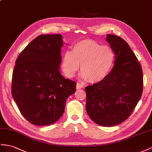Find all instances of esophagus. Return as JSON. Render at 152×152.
<instances>
[{"label":"esophagus","mask_w":152,"mask_h":152,"mask_svg":"<svg viewBox=\"0 0 152 152\" xmlns=\"http://www.w3.org/2000/svg\"><path fill=\"white\" fill-rule=\"evenodd\" d=\"M83 87V85L81 84V83H77L76 84V89H80Z\"/></svg>","instance_id":"esophagus-1"}]
</instances>
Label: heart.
<instances>
[{"label":"heart","instance_id":"b5f03b06","mask_svg":"<svg viewBox=\"0 0 152 152\" xmlns=\"http://www.w3.org/2000/svg\"><path fill=\"white\" fill-rule=\"evenodd\" d=\"M115 61V53L109 46L94 40H84L74 45L72 51L63 55L61 69L64 75L72 77L80 68L81 76L91 83H98L110 73Z\"/></svg>","mask_w":152,"mask_h":152}]
</instances>
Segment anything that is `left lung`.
<instances>
[{"mask_svg":"<svg viewBox=\"0 0 152 152\" xmlns=\"http://www.w3.org/2000/svg\"><path fill=\"white\" fill-rule=\"evenodd\" d=\"M115 53L114 67L100 82L85 88L86 111L90 118L103 126L117 125L127 119L141 98L142 70L128 44L121 37L107 34Z\"/></svg>","mask_w":152,"mask_h":152,"instance_id":"8db88e82","label":"left lung"}]
</instances>
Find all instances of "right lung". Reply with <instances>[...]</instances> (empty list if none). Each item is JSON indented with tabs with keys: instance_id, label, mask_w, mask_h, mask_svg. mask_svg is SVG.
Segmentation results:
<instances>
[{
	"instance_id": "1",
	"label": "right lung",
	"mask_w": 152,
	"mask_h": 152,
	"mask_svg": "<svg viewBox=\"0 0 152 152\" xmlns=\"http://www.w3.org/2000/svg\"><path fill=\"white\" fill-rule=\"evenodd\" d=\"M62 36L42 34L19 54L13 71L12 96L22 115L37 126L50 125L63 115L76 83L59 70Z\"/></svg>"
}]
</instances>
